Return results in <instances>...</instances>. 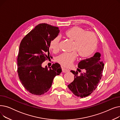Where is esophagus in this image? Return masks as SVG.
<instances>
[{"label":"esophagus","instance_id":"obj_1","mask_svg":"<svg viewBox=\"0 0 120 120\" xmlns=\"http://www.w3.org/2000/svg\"><path fill=\"white\" fill-rule=\"evenodd\" d=\"M62 72L63 73H66V72H67L68 71V70H67V69H65V68H62Z\"/></svg>","mask_w":120,"mask_h":120}]
</instances>
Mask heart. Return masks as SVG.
I'll return each instance as SVG.
<instances>
[{"label": "heart", "mask_w": 120, "mask_h": 120, "mask_svg": "<svg viewBox=\"0 0 120 120\" xmlns=\"http://www.w3.org/2000/svg\"><path fill=\"white\" fill-rule=\"evenodd\" d=\"M65 36L73 42L72 50L70 53H63L57 58V61L62 66L69 67L76 59V53L81 58L90 56L95 51L98 45V38L95 34L92 31H86L79 27H73L67 30ZM58 37L54 38L50 43L49 48L54 52L59 50Z\"/></svg>", "instance_id": "obj_1"}]
</instances>
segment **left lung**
Instances as JSON below:
<instances>
[{
  "mask_svg": "<svg viewBox=\"0 0 120 120\" xmlns=\"http://www.w3.org/2000/svg\"><path fill=\"white\" fill-rule=\"evenodd\" d=\"M100 57L101 54L96 52L91 57L81 60L77 71H71L74 75V79L68 86L75 95L86 97L95 90L101 79L104 66ZM81 69L84 72L82 73Z\"/></svg>",
  "mask_w": 120,
  "mask_h": 120,
  "instance_id": "left-lung-1",
  "label": "left lung"
}]
</instances>
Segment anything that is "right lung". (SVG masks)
Returning <instances> with one entry per match:
<instances>
[{
    "label": "right lung",
    "instance_id": "right-lung-1",
    "mask_svg": "<svg viewBox=\"0 0 120 120\" xmlns=\"http://www.w3.org/2000/svg\"><path fill=\"white\" fill-rule=\"evenodd\" d=\"M59 28L39 24L25 36L20 44L17 56V73L23 86L34 95H41L51 87L53 78L62 72L58 63L43 68L49 56L50 43L59 33Z\"/></svg>",
    "mask_w": 120,
    "mask_h": 120
}]
</instances>
